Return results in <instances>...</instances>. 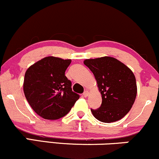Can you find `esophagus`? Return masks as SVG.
Returning a JSON list of instances; mask_svg holds the SVG:
<instances>
[{
    "label": "esophagus",
    "mask_w": 159,
    "mask_h": 159,
    "mask_svg": "<svg viewBox=\"0 0 159 159\" xmlns=\"http://www.w3.org/2000/svg\"><path fill=\"white\" fill-rule=\"evenodd\" d=\"M89 94V91H84V93H83V96L85 98V97H88Z\"/></svg>",
    "instance_id": "esophagus-1"
}]
</instances>
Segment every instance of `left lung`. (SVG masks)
I'll return each instance as SVG.
<instances>
[{"instance_id": "left-lung-1", "label": "left lung", "mask_w": 159, "mask_h": 159, "mask_svg": "<svg viewBox=\"0 0 159 159\" xmlns=\"http://www.w3.org/2000/svg\"><path fill=\"white\" fill-rule=\"evenodd\" d=\"M84 64L94 75L102 95L100 107L91 109L93 115L103 123L120 120L131 109L137 95L134 74L124 63L109 57L85 59Z\"/></svg>"}]
</instances>
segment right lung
Listing matches in <instances>:
<instances>
[{"label":"right lung","instance_id":"obj_1","mask_svg":"<svg viewBox=\"0 0 159 159\" xmlns=\"http://www.w3.org/2000/svg\"><path fill=\"white\" fill-rule=\"evenodd\" d=\"M70 59L44 58L25 73L24 92L32 109L47 120H57L70 111L80 95L74 92L65 72Z\"/></svg>","mask_w":159,"mask_h":159}]
</instances>
